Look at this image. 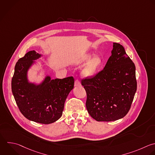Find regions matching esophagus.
I'll return each instance as SVG.
<instances>
[{"mask_svg":"<svg viewBox=\"0 0 155 155\" xmlns=\"http://www.w3.org/2000/svg\"><path fill=\"white\" fill-rule=\"evenodd\" d=\"M74 85L76 86V87H79V86H81V82H79V80H76L75 81V82H74Z\"/></svg>","mask_w":155,"mask_h":155,"instance_id":"esophagus-1","label":"esophagus"}]
</instances>
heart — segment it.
I'll return each mask as SVG.
<instances>
[{"label":"heart","instance_id":"heart-1","mask_svg":"<svg viewBox=\"0 0 155 155\" xmlns=\"http://www.w3.org/2000/svg\"><path fill=\"white\" fill-rule=\"evenodd\" d=\"M92 53L85 54L81 59V64H84L87 62L81 70V75L85 78L93 77L102 64V59L98 55Z\"/></svg>","mask_w":155,"mask_h":155}]
</instances>
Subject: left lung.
<instances>
[{"mask_svg":"<svg viewBox=\"0 0 155 155\" xmlns=\"http://www.w3.org/2000/svg\"><path fill=\"white\" fill-rule=\"evenodd\" d=\"M104 69L81 81L87 93L86 107L97 121H113L130 110L137 89L134 64L122 45L113 43Z\"/></svg>","mask_w":155,"mask_h":155,"instance_id":"obj_1","label":"left lung"}]
</instances>
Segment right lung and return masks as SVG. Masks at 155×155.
Returning <instances> with one entry per match:
<instances>
[{
	"label": "right lung",
	"instance_id": "add662e5",
	"mask_svg": "<svg viewBox=\"0 0 155 155\" xmlns=\"http://www.w3.org/2000/svg\"><path fill=\"white\" fill-rule=\"evenodd\" d=\"M42 54L30 51L17 62L12 81V90L22 114L28 120L49 124L62 114L65 100L74 88L72 76L51 79L47 76L39 84L30 82L27 73Z\"/></svg>",
	"mask_w": 155,
	"mask_h": 155
}]
</instances>
